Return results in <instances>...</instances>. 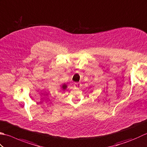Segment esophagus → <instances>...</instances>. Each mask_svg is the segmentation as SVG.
<instances>
[{
	"label": "esophagus",
	"mask_w": 147,
	"mask_h": 147,
	"mask_svg": "<svg viewBox=\"0 0 147 147\" xmlns=\"http://www.w3.org/2000/svg\"><path fill=\"white\" fill-rule=\"evenodd\" d=\"M74 87H75V88H80V87H81V84H80V83H74Z\"/></svg>",
	"instance_id": "34e87169"
}]
</instances>
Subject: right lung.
<instances>
[{"label": "right lung", "instance_id": "add662e5", "mask_svg": "<svg viewBox=\"0 0 147 147\" xmlns=\"http://www.w3.org/2000/svg\"><path fill=\"white\" fill-rule=\"evenodd\" d=\"M67 87V85H65V84H64V85H62V90H65L66 89V88Z\"/></svg>", "mask_w": 147, "mask_h": 147}]
</instances>
